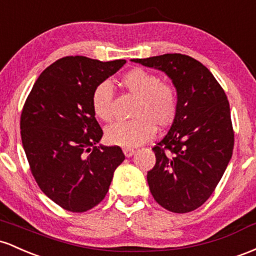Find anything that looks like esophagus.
Listing matches in <instances>:
<instances>
[{
	"label": "esophagus",
	"mask_w": 256,
	"mask_h": 256,
	"mask_svg": "<svg viewBox=\"0 0 256 256\" xmlns=\"http://www.w3.org/2000/svg\"><path fill=\"white\" fill-rule=\"evenodd\" d=\"M123 154H126V157H130L136 154V150L134 148H123Z\"/></svg>",
	"instance_id": "esophagus-1"
}]
</instances>
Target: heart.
Listing matches in <instances>:
<instances>
[{"instance_id": "1", "label": "heart", "mask_w": 256, "mask_h": 256, "mask_svg": "<svg viewBox=\"0 0 256 256\" xmlns=\"http://www.w3.org/2000/svg\"><path fill=\"white\" fill-rule=\"evenodd\" d=\"M123 87L136 98L130 120L114 123L105 132L106 140L112 145L134 148L150 140L156 126L166 128L174 122L179 108V98L174 86L160 82L157 74L144 68H133L120 80ZM114 88L110 82L98 83L92 93V108L98 118L112 120Z\"/></svg>"}]
</instances>
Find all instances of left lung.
<instances>
[{
  "instance_id": "obj_1",
  "label": "left lung",
  "mask_w": 256,
  "mask_h": 256,
  "mask_svg": "<svg viewBox=\"0 0 256 256\" xmlns=\"http://www.w3.org/2000/svg\"><path fill=\"white\" fill-rule=\"evenodd\" d=\"M132 62L163 71L176 88V117L152 148L156 164L148 172V182L160 206L188 213L212 196L231 160L234 132L228 96L213 74L185 54Z\"/></svg>"
}]
</instances>
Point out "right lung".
Wrapping results in <instances>:
<instances>
[{
    "mask_svg": "<svg viewBox=\"0 0 256 256\" xmlns=\"http://www.w3.org/2000/svg\"><path fill=\"white\" fill-rule=\"evenodd\" d=\"M124 64L64 56L40 74L22 106L20 134L31 173L65 210L83 213L99 204L124 160L120 146H96L102 129L92 108L96 86Z\"/></svg>",
    "mask_w": 256,
    "mask_h": 256,
    "instance_id": "right-lung-1",
    "label": "right lung"
}]
</instances>
